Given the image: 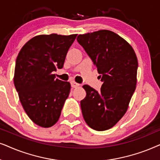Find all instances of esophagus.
Returning a JSON list of instances; mask_svg holds the SVG:
<instances>
[{
	"mask_svg": "<svg viewBox=\"0 0 160 160\" xmlns=\"http://www.w3.org/2000/svg\"><path fill=\"white\" fill-rule=\"evenodd\" d=\"M71 86H72V88H77V87H78L79 86H80V84L77 83V82H74V81H72L71 82Z\"/></svg>",
	"mask_w": 160,
	"mask_h": 160,
	"instance_id": "esophagus-1",
	"label": "esophagus"
}]
</instances>
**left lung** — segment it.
Instances as JSON below:
<instances>
[{
  "label": "left lung",
  "instance_id": "left-lung-1",
  "mask_svg": "<svg viewBox=\"0 0 160 160\" xmlns=\"http://www.w3.org/2000/svg\"><path fill=\"white\" fill-rule=\"evenodd\" d=\"M77 40L97 68L103 82L100 91L82 86L80 101L84 120L91 129L105 131L124 116L137 84L138 58L132 47L108 30L79 35Z\"/></svg>",
  "mask_w": 160,
  "mask_h": 160
}]
</instances>
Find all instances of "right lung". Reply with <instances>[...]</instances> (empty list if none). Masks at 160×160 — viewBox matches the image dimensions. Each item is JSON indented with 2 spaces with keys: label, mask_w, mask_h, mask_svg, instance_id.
Instances as JSON below:
<instances>
[{
  "label": "right lung",
  "mask_w": 160,
  "mask_h": 160,
  "mask_svg": "<svg viewBox=\"0 0 160 160\" xmlns=\"http://www.w3.org/2000/svg\"><path fill=\"white\" fill-rule=\"evenodd\" d=\"M77 35L36 36L25 44L18 55L14 86L23 109L38 126L48 128L60 118L71 85L55 79L52 72L63 68Z\"/></svg>",
  "instance_id": "right-lung-1"
}]
</instances>
